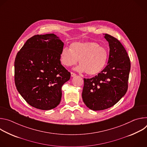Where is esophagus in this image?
I'll use <instances>...</instances> for the list:
<instances>
[{
    "label": "esophagus",
    "mask_w": 147,
    "mask_h": 147,
    "mask_svg": "<svg viewBox=\"0 0 147 147\" xmlns=\"http://www.w3.org/2000/svg\"><path fill=\"white\" fill-rule=\"evenodd\" d=\"M76 76V74L73 73V72H71V77H75Z\"/></svg>",
    "instance_id": "esophagus-1"
}]
</instances>
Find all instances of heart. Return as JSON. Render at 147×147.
<instances>
[{
    "instance_id": "heart-1",
    "label": "heart",
    "mask_w": 147,
    "mask_h": 147,
    "mask_svg": "<svg viewBox=\"0 0 147 147\" xmlns=\"http://www.w3.org/2000/svg\"><path fill=\"white\" fill-rule=\"evenodd\" d=\"M109 58L108 49L95 42H74L70 49L64 48L60 54L63 65L70 67L79 60L77 70L86 72L88 76H95L105 67Z\"/></svg>"
}]
</instances>
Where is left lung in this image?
Here are the masks:
<instances>
[{
  "mask_svg": "<svg viewBox=\"0 0 147 147\" xmlns=\"http://www.w3.org/2000/svg\"><path fill=\"white\" fill-rule=\"evenodd\" d=\"M109 42L108 65L100 73L91 78H84L83 102L93 111H101L113 107L125 94L128 89L130 60L120 42L105 34Z\"/></svg>",
  "mask_w": 147,
  "mask_h": 147,
  "instance_id": "8db88e82",
  "label": "left lung"
}]
</instances>
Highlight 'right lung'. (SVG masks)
I'll use <instances>...</instances> for the list:
<instances>
[{
  "label": "right lung",
  "mask_w": 147,
  "mask_h": 147,
  "mask_svg": "<svg viewBox=\"0 0 147 147\" xmlns=\"http://www.w3.org/2000/svg\"><path fill=\"white\" fill-rule=\"evenodd\" d=\"M63 45L54 34L36 35L17 53L14 61L16 87L31 107L50 110L60 103L61 87L71 75L60 60Z\"/></svg>",
  "instance_id": "1"
}]
</instances>
